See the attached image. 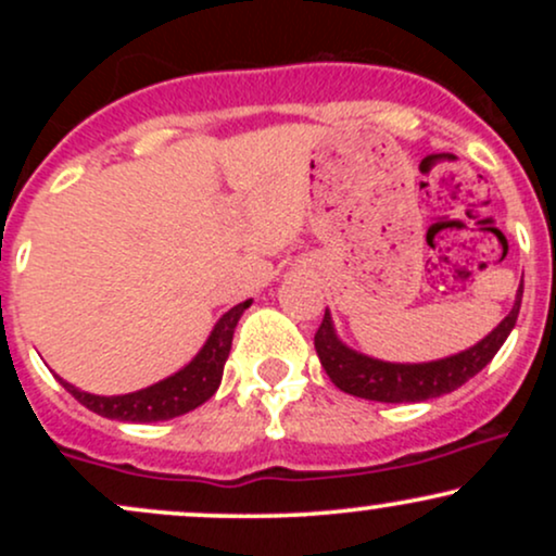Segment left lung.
<instances>
[{"label": "left lung", "mask_w": 556, "mask_h": 556, "mask_svg": "<svg viewBox=\"0 0 556 556\" xmlns=\"http://www.w3.org/2000/svg\"><path fill=\"white\" fill-rule=\"evenodd\" d=\"M520 300L522 282L518 287V300H515L513 311L502 318L500 327L470 350H465V353L450 355V358L442 361L413 363L410 366V363H384L355 353V350L344 348L337 340L329 311L324 314L321 327L316 329L314 344L324 371L342 392L376 402H424L455 392L457 387H463L481 368L489 366L496 350L502 348L507 334L513 331L515 321H518Z\"/></svg>", "instance_id": "left-lung-1"}]
</instances>
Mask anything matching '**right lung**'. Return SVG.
<instances>
[{"label":"right lung","mask_w":556,"mask_h":556,"mask_svg":"<svg viewBox=\"0 0 556 556\" xmlns=\"http://www.w3.org/2000/svg\"><path fill=\"white\" fill-rule=\"evenodd\" d=\"M248 305H251V300L229 308L227 314L216 321L212 337L203 344L201 353H198L182 371L159 381L154 387H146L132 394H117V397H99V394L80 392V389H75L73 384L60 379L62 387H65L80 405L93 410L96 416H104L112 420L151 424V420H169L182 416V413L195 410L198 405H203V402L219 389L222 371H225L229 348H232L235 327H238L242 311H245Z\"/></svg>","instance_id":"add662e5"}]
</instances>
